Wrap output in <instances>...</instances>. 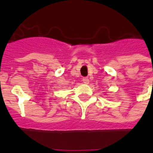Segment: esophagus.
I'll list each match as a JSON object with an SVG mask.
<instances>
[{"mask_svg":"<svg viewBox=\"0 0 153 153\" xmlns=\"http://www.w3.org/2000/svg\"><path fill=\"white\" fill-rule=\"evenodd\" d=\"M82 82H83V83L88 84L89 83V79L88 78H86V77H85V78H83V79H82Z\"/></svg>","mask_w":153,"mask_h":153,"instance_id":"1","label":"esophagus"}]
</instances>
